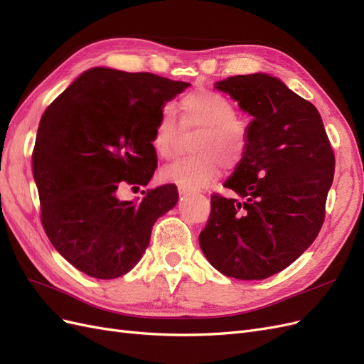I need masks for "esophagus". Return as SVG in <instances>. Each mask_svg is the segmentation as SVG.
I'll return each instance as SVG.
<instances>
[{
    "instance_id": "esophagus-1",
    "label": "esophagus",
    "mask_w": 364,
    "mask_h": 364,
    "mask_svg": "<svg viewBox=\"0 0 364 364\" xmlns=\"http://www.w3.org/2000/svg\"><path fill=\"white\" fill-rule=\"evenodd\" d=\"M178 190H179V194H181V196H185V194H188V193H193V190H191V188H188V186H183V185H179V186H178Z\"/></svg>"
}]
</instances>
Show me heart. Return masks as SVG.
Wrapping results in <instances>:
<instances>
[{"instance_id":"1","label":"heart","mask_w":364,"mask_h":364,"mask_svg":"<svg viewBox=\"0 0 364 364\" xmlns=\"http://www.w3.org/2000/svg\"><path fill=\"white\" fill-rule=\"evenodd\" d=\"M179 111L185 126L199 127L191 142L193 155L164 167L161 178L167 182L197 190L215 179L243 159L247 150L246 126L237 118V111L222 94L196 90L181 98ZM178 139V124L170 109H164L151 136V146L159 158H171Z\"/></svg>"}]
</instances>
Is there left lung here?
I'll return each mask as SVG.
<instances>
[{"label": "left lung", "instance_id": "1", "mask_svg": "<svg viewBox=\"0 0 364 364\" xmlns=\"http://www.w3.org/2000/svg\"><path fill=\"white\" fill-rule=\"evenodd\" d=\"M252 117L247 150L223 186L240 199L211 197L199 235L206 259L237 279H266L311 246L325 218L334 153L321 114L266 73L214 85Z\"/></svg>", "mask_w": 364, "mask_h": 364}]
</instances>
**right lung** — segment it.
<instances>
[{
	"mask_svg": "<svg viewBox=\"0 0 364 364\" xmlns=\"http://www.w3.org/2000/svg\"><path fill=\"white\" fill-rule=\"evenodd\" d=\"M188 86L97 67L43 112L31 156L42 226L54 249L87 277L114 279L134 269L153 225L178 203L173 183L147 191L139 202L119 200L118 188L150 182L158 118Z\"/></svg>",
	"mask_w": 364,
	"mask_h": 364,
	"instance_id": "right-lung-1",
	"label": "right lung"
}]
</instances>
